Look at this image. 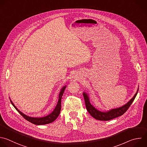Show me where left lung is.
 <instances>
[{
	"label": "left lung",
	"instance_id": "1",
	"mask_svg": "<svg viewBox=\"0 0 147 147\" xmlns=\"http://www.w3.org/2000/svg\"><path fill=\"white\" fill-rule=\"evenodd\" d=\"M138 88L137 89V92L134 94V96L133 97V98L130 100L129 102H128L126 105H123V106L114 109L112 110H110L106 112H102L98 110L95 109L90 103L89 96L88 94L85 92L83 93L84 98L85 100V103L86 106V108L88 113L90 114L91 116H92L94 118H95L97 120L100 121H109L111 119H113L114 118H117L119 116H121L123 115L129 108L133 102L134 101L136 96H137V94L138 93Z\"/></svg>",
	"mask_w": 147,
	"mask_h": 147
}]
</instances>
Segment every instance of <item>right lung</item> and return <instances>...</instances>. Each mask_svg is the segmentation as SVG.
<instances>
[{"label":"right lung","instance_id":"obj_1","mask_svg":"<svg viewBox=\"0 0 147 147\" xmlns=\"http://www.w3.org/2000/svg\"><path fill=\"white\" fill-rule=\"evenodd\" d=\"M66 87V86H64L61 90V92L59 94V100H58V103H57L55 109L54 110V111L50 114H49L44 117L34 118V117H30L27 116L25 114H23L22 112H21L20 110H18V109L15 106V105H14V103L12 102L11 100H10V102H11V104L13 105V106H14V107L28 121H29L34 125H45V124H48V123H52L53 122H54L58 118V117L59 116V115L60 114L61 110V99H62V97L64 93Z\"/></svg>","mask_w":147,"mask_h":147}]
</instances>
